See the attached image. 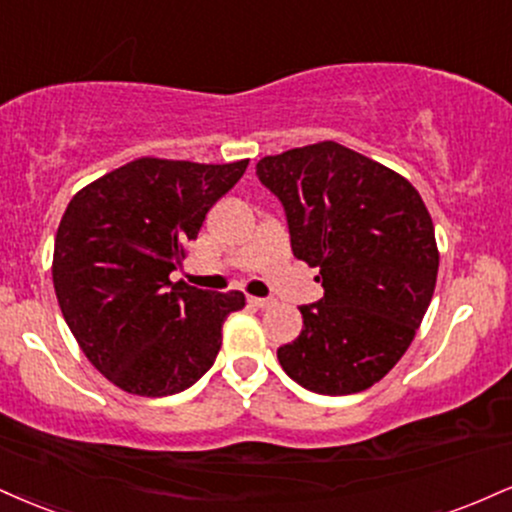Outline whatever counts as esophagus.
<instances>
[{
	"label": "esophagus",
	"instance_id": "34e87169",
	"mask_svg": "<svg viewBox=\"0 0 512 512\" xmlns=\"http://www.w3.org/2000/svg\"><path fill=\"white\" fill-rule=\"evenodd\" d=\"M248 303H250L252 307H257V310H264V307H272L274 300H272V298H255V295H250Z\"/></svg>",
	"mask_w": 512,
	"mask_h": 512
}]
</instances>
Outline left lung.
Instances as JSON below:
<instances>
[{"mask_svg":"<svg viewBox=\"0 0 512 512\" xmlns=\"http://www.w3.org/2000/svg\"><path fill=\"white\" fill-rule=\"evenodd\" d=\"M279 197L291 248L319 269L324 295L276 350L307 391L348 396L391 372L432 303L439 250L420 193L384 164L326 140L257 162Z\"/></svg>","mask_w":512,"mask_h":512,"instance_id":"1","label":"left lung"}]
</instances>
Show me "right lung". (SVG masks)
I'll return each instance as SVG.
<instances>
[{"label": "right lung", "instance_id": "add662e5", "mask_svg": "<svg viewBox=\"0 0 512 512\" xmlns=\"http://www.w3.org/2000/svg\"><path fill=\"white\" fill-rule=\"evenodd\" d=\"M248 169L143 157L85 186L54 240L57 300L83 353L112 384L162 398L217 360L221 324L245 295L171 283L183 245Z\"/></svg>", "mask_w": 512, "mask_h": 512}]
</instances>
